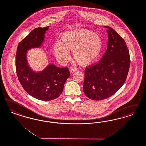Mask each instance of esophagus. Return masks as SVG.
<instances>
[{
  "label": "esophagus",
  "mask_w": 146,
  "mask_h": 146,
  "mask_svg": "<svg viewBox=\"0 0 146 146\" xmlns=\"http://www.w3.org/2000/svg\"><path fill=\"white\" fill-rule=\"evenodd\" d=\"M76 70H77V68L75 67H72L70 68V72H72V73L75 72Z\"/></svg>",
  "instance_id": "esophagus-1"
}]
</instances>
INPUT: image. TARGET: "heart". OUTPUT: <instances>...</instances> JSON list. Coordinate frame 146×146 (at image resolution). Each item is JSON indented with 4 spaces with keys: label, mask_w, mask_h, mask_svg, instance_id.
<instances>
[{
    "label": "heart",
    "mask_w": 146,
    "mask_h": 146,
    "mask_svg": "<svg viewBox=\"0 0 146 146\" xmlns=\"http://www.w3.org/2000/svg\"><path fill=\"white\" fill-rule=\"evenodd\" d=\"M103 48V40L99 33L87 29L66 32L60 42H55L53 49L57 60L62 64L69 59V50L74 60L81 65L96 60Z\"/></svg>",
    "instance_id": "heart-1"
}]
</instances>
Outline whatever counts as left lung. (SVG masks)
I'll return each mask as SVG.
<instances>
[{"label": "left lung", "instance_id": "left-lung-1", "mask_svg": "<svg viewBox=\"0 0 146 146\" xmlns=\"http://www.w3.org/2000/svg\"><path fill=\"white\" fill-rule=\"evenodd\" d=\"M107 49L100 60L85 70L83 90L93 100H101L114 94L124 84L130 67L129 50L124 39L109 26Z\"/></svg>", "mask_w": 146, "mask_h": 146}]
</instances>
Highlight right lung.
<instances>
[{
	"mask_svg": "<svg viewBox=\"0 0 146 146\" xmlns=\"http://www.w3.org/2000/svg\"><path fill=\"white\" fill-rule=\"evenodd\" d=\"M48 28L38 27L32 31L19 42L16 53L15 69L18 80L28 94L40 100H52L59 97L70 75L68 67L49 65L45 70L35 73L27 65L26 51L41 45Z\"/></svg>",
	"mask_w": 146,
	"mask_h": 146,
	"instance_id": "add662e5",
	"label": "right lung"
}]
</instances>
